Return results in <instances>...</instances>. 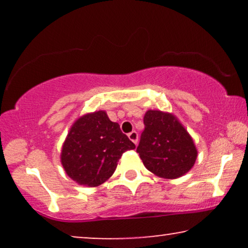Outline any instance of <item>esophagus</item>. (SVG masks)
Returning <instances> with one entry per match:
<instances>
[{
	"label": "esophagus",
	"mask_w": 248,
	"mask_h": 248,
	"mask_svg": "<svg viewBox=\"0 0 248 248\" xmlns=\"http://www.w3.org/2000/svg\"><path fill=\"white\" fill-rule=\"evenodd\" d=\"M128 139L133 142L134 144H138V141H139V134L137 131H132L128 133Z\"/></svg>",
	"instance_id": "34e87169"
}]
</instances>
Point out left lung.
Masks as SVG:
<instances>
[{"instance_id":"obj_1","label":"left lung","mask_w":248,"mask_h":248,"mask_svg":"<svg viewBox=\"0 0 248 248\" xmlns=\"http://www.w3.org/2000/svg\"><path fill=\"white\" fill-rule=\"evenodd\" d=\"M137 152L145 168L164 178H177L193 167L198 151L187 131L171 114L148 110Z\"/></svg>"}]
</instances>
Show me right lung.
<instances>
[{
  "instance_id": "right-lung-1",
  "label": "right lung",
  "mask_w": 248,
  "mask_h": 248,
  "mask_svg": "<svg viewBox=\"0 0 248 248\" xmlns=\"http://www.w3.org/2000/svg\"><path fill=\"white\" fill-rule=\"evenodd\" d=\"M134 148L120 125L99 110L74 123L64 142L61 160L73 181L93 187L107 181L122 155Z\"/></svg>"
}]
</instances>
